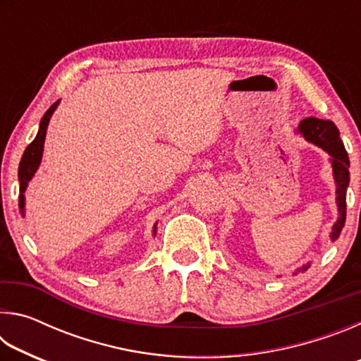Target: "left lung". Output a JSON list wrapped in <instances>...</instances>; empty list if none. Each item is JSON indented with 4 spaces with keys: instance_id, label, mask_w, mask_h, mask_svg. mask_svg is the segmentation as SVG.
Wrapping results in <instances>:
<instances>
[{
    "instance_id": "left-lung-1",
    "label": "left lung",
    "mask_w": 361,
    "mask_h": 361,
    "mask_svg": "<svg viewBox=\"0 0 361 361\" xmlns=\"http://www.w3.org/2000/svg\"><path fill=\"white\" fill-rule=\"evenodd\" d=\"M299 132L302 133L304 138L307 142H312L314 145L320 146L322 149H325L329 156H331V166L334 172V180H336V194H338V207H339V218L336 221L331 239H338L339 232L344 228L345 223V213H347V202H345V192L347 186H349V156H347V151L344 148V143L339 137V130L331 121L326 119H319V118H305L301 124H299ZM309 266H304L302 271H305Z\"/></svg>"
}]
</instances>
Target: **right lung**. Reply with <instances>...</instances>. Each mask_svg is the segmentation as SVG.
Wrapping results in <instances>:
<instances>
[{
	"instance_id": "obj_1",
	"label": "right lung",
	"mask_w": 361,
	"mask_h": 361,
	"mask_svg": "<svg viewBox=\"0 0 361 361\" xmlns=\"http://www.w3.org/2000/svg\"><path fill=\"white\" fill-rule=\"evenodd\" d=\"M57 105H59V102L54 103V105L44 113V116H42L38 135H36L33 142L27 146V149H25V152H23V156L20 159V166H19V181H20L19 205H20L22 210H23V191L27 189L28 181L32 180V176L35 175L36 170H38V166L41 162V156H42V148H44V138H46L49 119H51L54 109L57 108ZM154 234H156V226H154Z\"/></svg>"
}]
</instances>
